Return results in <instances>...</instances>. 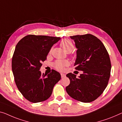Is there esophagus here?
I'll return each instance as SVG.
<instances>
[{
  "label": "esophagus",
  "instance_id": "esophagus-1",
  "mask_svg": "<svg viewBox=\"0 0 122 122\" xmlns=\"http://www.w3.org/2000/svg\"><path fill=\"white\" fill-rule=\"evenodd\" d=\"M61 78H63V77H65V76H66V74H64V73H61Z\"/></svg>",
  "mask_w": 122,
  "mask_h": 122
}]
</instances>
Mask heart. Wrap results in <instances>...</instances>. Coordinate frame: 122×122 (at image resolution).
Returning a JSON list of instances; mask_svg holds the SVG:
<instances>
[{"instance_id": "obj_1", "label": "heart", "mask_w": 122, "mask_h": 122, "mask_svg": "<svg viewBox=\"0 0 122 122\" xmlns=\"http://www.w3.org/2000/svg\"><path fill=\"white\" fill-rule=\"evenodd\" d=\"M61 46L63 48V49L66 52L72 51L74 48L73 44L71 41L68 39H65L61 41ZM51 49L50 50V51ZM70 63L68 61L66 60H56L53 63V66L56 70L60 71H62L64 70L65 67L68 66Z\"/></svg>"}]
</instances>
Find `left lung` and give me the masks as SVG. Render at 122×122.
I'll list each match as a JSON object with an SVG mask.
<instances>
[{
	"label": "left lung",
	"instance_id": "left-lung-1",
	"mask_svg": "<svg viewBox=\"0 0 122 122\" xmlns=\"http://www.w3.org/2000/svg\"><path fill=\"white\" fill-rule=\"evenodd\" d=\"M70 37L77 48L75 69L83 73L78 78L72 73L67 74L70 84L66 90L76 100L90 102L102 94L108 84L111 68L110 56L100 40L92 34Z\"/></svg>",
	"mask_w": 122,
	"mask_h": 122
}]
</instances>
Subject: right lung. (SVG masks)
Listing matches in <instances>:
<instances>
[{"mask_svg": "<svg viewBox=\"0 0 122 122\" xmlns=\"http://www.w3.org/2000/svg\"><path fill=\"white\" fill-rule=\"evenodd\" d=\"M60 39L29 34L16 45L12 59L14 80L22 95L31 102L49 99L54 85L61 79L60 74L54 70L48 75L39 71L52 45Z\"/></svg>", "mask_w": 122, "mask_h": 122, "instance_id": "1", "label": "right lung"}]
</instances>
